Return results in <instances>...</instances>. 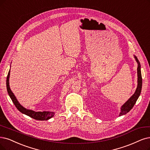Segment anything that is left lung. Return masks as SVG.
Instances as JSON below:
<instances>
[{
	"label": "left lung",
	"mask_w": 150,
	"mask_h": 150,
	"mask_svg": "<svg viewBox=\"0 0 150 150\" xmlns=\"http://www.w3.org/2000/svg\"><path fill=\"white\" fill-rule=\"evenodd\" d=\"M135 58L138 63V68H137V74H138V86L137 88V90L135 93L122 106L121 108V112L120 113V116L126 114L127 112H129L130 110L132 109V108L134 106L135 104L136 103L137 99L139 97L141 91H142V77L141 74V70H140V64L139 61H138L137 57L135 56Z\"/></svg>",
	"instance_id": "8db88e82"
}]
</instances>
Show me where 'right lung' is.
Returning a JSON list of instances; mask_svg holds the SVG:
<instances>
[{
	"label": "right lung",
	"instance_id": "1",
	"mask_svg": "<svg viewBox=\"0 0 150 150\" xmlns=\"http://www.w3.org/2000/svg\"><path fill=\"white\" fill-rule=\"evenodd\" d=\"M10 70L8 73V75L7 77V81H6V85H7V90L8 95L10 96L11 99L13 101V104H15V107L17 108V109L19 110L20 112L23 113L24 114H26L28 115L29 117L36 119L38 120H47L49 119H51L52 117H53L54 113L52 112H35L33 111V110H30V109H26L25 108H23L21 105L18 103V101L16 99V97L15 96L14 94L11 91L10 86H9V77H10Z\"/></svg>",
	"mask_w": 150,
	"mask_h": 150
}]
</instances>
